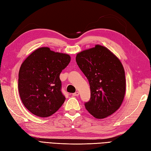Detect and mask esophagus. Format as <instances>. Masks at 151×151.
I'll return each mask as SVG.
<instances>
[{
	"label": "esophagus",
	"mask_w": 151,
	"mask_h": 151,
	"mask_svg": "<svg viewBox=\"0 0 151 151\" xmlns=\"http://www.w3.org/2000/svg\"><path fill=\"white\" fill-rule=\"evenodd\" d=\"M79 92L77 91V92H76L75 93H73L72 95H73V96H79Z\"/></svg>",
	"instance_id": "esophagus-1"
}]
</instances>
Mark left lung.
<instances>
[{"mask_svg": "<svg viewBox=\"0 0 151 151\" xmlns=\"http://www.w3.org/2000/svg\"><path fill=\"white\" fill-rule=\"evenodd\" d=\"M76 60L90 85L91 98L85 103V108L96 119L112 115L125 95V73L121 61L100 45L80 52Z\"/></svg>", "mask_w": 151, "mask_h": 151, "instance_id": "left-lung-1", "label": "left lung"}]
</instances>
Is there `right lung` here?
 I'll list each match as a JSON object with an SVG mask.
<instances>
[{
  "label": "right lung",
  "mask_w": 151,
  "mask_h": 151,
  "mask_svg": "<svg viewBox=\"0 0 151 151\" xmlns=\"http://www.w3.org/2000/svg\"><path fill=\"white\" fill-rule=\"evenodd\" d=\"M70 55L55 53L49 47L37 49L22 63L18 88L21 101L30 112L47 117L57 111L66 98L60 73L70 62Z\"/></svg>",
  "instance_id": "right-lung-1"
}]
</instances>
